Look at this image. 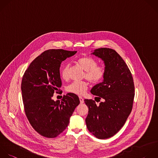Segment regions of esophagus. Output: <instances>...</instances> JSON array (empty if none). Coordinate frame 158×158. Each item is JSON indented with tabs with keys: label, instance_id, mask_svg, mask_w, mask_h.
<instances>
[{
	"label": "esophagus",
	"instance_id": "34e87169",
	"mask_svg": "<svg viewBox=\"0 0 158 158\" xmlns=\"http://www.w3.org/2000/svg\"><path fill=\"white\" fill-rule=\"evenodd\" d=\"M79 99H80V103H83L84 102V99L83 98L81 97V96H79Z\"/></svg>",
	"mask_w": 158,
	"mask_h": 158
}]
</instances>
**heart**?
Segmentation results:
<instances>
[{
  "instance_id": "1",
  "label": "heart",
  "mask_w": 158,
  "mask_h": 158,
  "mask_svg": "<svg viewBox=\"0 0 158 158\" xmlns=\"http://www.w3.org/2000/svg\"><path fill=\"white\" fill-rule=\"evenodd\" d=\"M77 64L85 71L84 77L89 82L93 84H97L102 81L106 75V69L104 66L97 65L96 60L89 57H82L79 58ZM60 75L64 80H67L69 77V65H64L61 70ZM88 88V83L85 81H74L67 87L69 92L77 94H84Z\"/></svg>"
}]
</instances>
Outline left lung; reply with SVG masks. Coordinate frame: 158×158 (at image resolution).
<instances>
[{"label": "left lung", "instance_id": "8db88e82", "mask_svg": "<svg viewBox=\"0 0 158 158\" xmlns=\"http://www.w3.org/2000/svg\"><path fill=\"white\" fill-rule=\"evenodd\" d=\"M91 54L104 61L106 75L101 83L93 87L91 93L104 101L97 105L92 99L84 100L89 109L85 121L88 130L96 137L106 139L121 129L131 111L133 79L126 63L115 50L99 48Z\"/></svg>", "mask_w": 158, "mask_h": 158}]
</instances>
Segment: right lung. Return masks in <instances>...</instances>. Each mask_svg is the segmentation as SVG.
Instances as JSON below:
<instances>
[{"label": "right lung", "mask_w": 158, "mask_h": 158, "mask_svg": "<svg viewBox=\"0 0 158 158\" xmlns=\"http://www.w3.org/2000/svg\"><path fill=\"white\" fill-rule=\"evenodd\" d=\"M77 52L46 51L30 64L23 76L21 88L26 115L33 128L43 136L55 138L64 131L80 104L78 96L71 93L61 101L52 99L62 86L61 63Z\"/></svg>", "instance_id": "obj_1"}]
</instances>
